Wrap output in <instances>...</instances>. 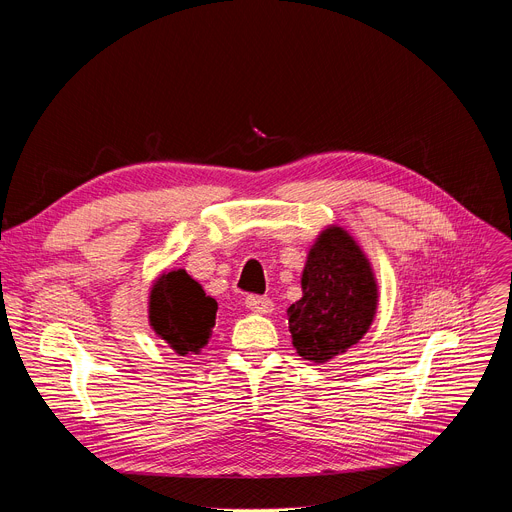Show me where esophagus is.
<instances>
[{"mask_svg": "<svg viewBox=\"0 0 512 512\" xmlns=\"http://www.w3.org/2000/svg\"><path fill=\"white\" fill-rule=\"evenodd\" d=\"M247 307L253 311V313H272L274 311V301L267 299V297H259V294H251V297H247Z\"/></svg>", "mask_w": 512, "mask_h": 512, "instance_id": "obj_1", "label": "esophagus"}]
</instances>
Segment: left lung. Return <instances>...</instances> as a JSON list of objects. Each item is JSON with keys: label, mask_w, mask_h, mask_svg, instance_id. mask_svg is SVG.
Here are the masks:
<instances>
[{"label": "left lung", "mask_w": 512, "mask_h": 512, "mask_svg": "<svg viewBox=\"0 0 512 512\" xmlns=\"http://www.w3.org/2000/svg\"><path fill=\"white\" fill-rule=\"evenodd\" d=\"M301 288V301L286 313L292 344L303 359L326 363L367 334L378 311V282L367 255L344 228L328 226L317 236Z\"/></svg>", "instance_id": "left-lung-1"}]
</instances>
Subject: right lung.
<instances>
[{
  "label": "right lung",
  "mask_w": 512,
  "mask_h": 512,
  "mask_svg": "<svg viewBox=\"0 0 512 512\" xmlns=\"http://www.w3.org/2000/svg\"><path fill=\"white\" fill-rule=\"evenodd\" d=\"M218 303L184 270L161 274L149 292V326L180 357L199 355L215 326Z\"/></svg>",
  "instance_id": "right-lung-1"
}]
</instances>
